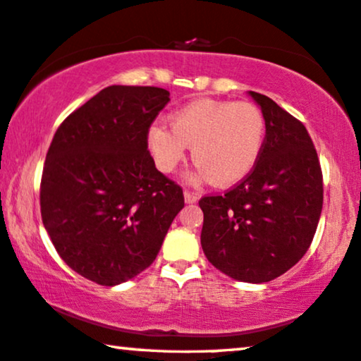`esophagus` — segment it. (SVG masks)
<instances>
[{
  "mask_svg": "<svg viewBox=\"0 0 361 361\" xmlns=\"http://www.w3.org/2000/svg\"><path fill=\"white\" fill-rule=\"evenodd\" d=\"M185 201L188 204L196 203V201H198V195L193 193V191H190V190H185Z\"/></svg>",
  "mask_w": 361,
  "mask_h": 361,
  "instance_id": "obj_1",
  "label": "esophagus"
}]
</instances>
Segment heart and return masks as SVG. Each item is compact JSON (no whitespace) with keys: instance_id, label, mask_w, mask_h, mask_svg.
<instances>
[{"instance_id":"b5f03b06","label":"heart","mask_w":361,"mask_h":361,"mask_svg":"<svg viewBox=\"0 0 361 361\" xmlns=\"http://www.w3.org/2000/svg\"><path fill=\"white\" fill-rule=\"evenodd\" d=\"M266 142V120L251 102L196 99L175 110L171 127L155 122L148 128L147 148L163 173H173L188 147L198 178L218 186L241 183L251 175Z\"/></svg>"}]
</instances>
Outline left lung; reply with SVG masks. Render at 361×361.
Segmentation results:
<instances>
[{
    "label": "left lung",
    "instance_id": "obj_1",
    "mask_svg": "<svg viewBox=\"0 0 361 361\" xmlns=\"http://www.w3.org/2000/svg\"><path fill=\"white\" fill-rule=\"evenodd\" d=\"M249 95L266 120L261 158L233 190L200 200L201 247L226 276L262 284L289 271L310 247L324 181L304 123L266 95Z\"/></svg>",
    "mask_w": 361,
    "mask_h": 361
}]
</instances>
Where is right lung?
I'll return each mask as SVG.
<instances>
[{"label":"right lung","instance_id":"obj_1","mask_svg":"<svg viewBox=\"0 0 361 361\" xmlns=\"http://www.w3.org/2000/svg\"><path fill=\"white\" fill-rule=\"evenodd\" d=\"M168 102L165 89L110 85L61 123L47 150L42 224L62 261L100 286L145 271L185 206L147 148Z\"/></svg>","mask_w":361,"mask_h":361}]
</instances>
